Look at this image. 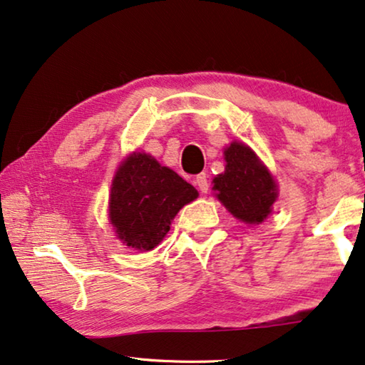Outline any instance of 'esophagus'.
<instances>
[{
  "label": "esophagus",
  "mask_w": 365,
  "mask_h": 365,
  "mask_svg": "<svg viewBox=\"0 0 365 365\" xmlns=\"http://www.w3.org/2000/svg\"><path fill=\"white\" fill-rule=\"evenodd\" d=\"M195 186L202 194H207L209 192V179H207V174L205 173H200L195 176Z\"/></svg>",
  "instance_id": "esophagus-1"
}]
</instances>
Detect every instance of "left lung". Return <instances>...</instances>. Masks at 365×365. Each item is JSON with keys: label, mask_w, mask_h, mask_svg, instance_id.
<instances>
[{"label": "left lung", "mask_w": 365, "mask_h": 365, "mask_svg": "<svg viewBox=\"0 0 365 365\" xmlns=\"http://www.w3.org/2000/svg\"><path fill=\"white\" fill-rule=\"evenodd\" d=\"M224 155L225 173L214 178V191L234 217L260 224L278 195L272 174L245 145L232 143Z\"/></svg>", "instance_id": "obj_1"}]
</instances>
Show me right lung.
I'll return each instance as SVG.
<instances>
[{"label": "right lung", "mask_w": 365, "mask_h": 365, "mask_svg": "<svg viewBox=\"0 0 365 365\" xmlns=\"http://www.w3.org/2000/svg\"><path fill=\"white\" fill-rule=\"evenodd\" d=\"M197 191L155 158L135 153L118 168L110 194V222L118 239L136 250H151L170 232L179 209Z\"/></svg>", "instance_id": "1"}]
</instances>
